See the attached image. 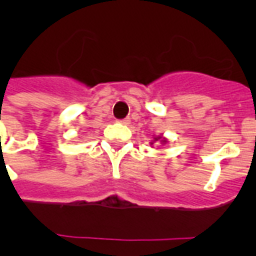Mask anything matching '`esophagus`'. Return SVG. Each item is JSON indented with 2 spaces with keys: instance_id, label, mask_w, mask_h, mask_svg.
<instances>
[{
  "instance_id": "34e87169",
  "label": "esophagus",
  "mask_w": 256,
  "mask_h": 256,
  "mask_svg": "<svg viewBox=\"0 0 256 256\" xmlns=\"http://www.w3.org/2000/svg\"><path fill=\"white\" fill-rule=\"evenodd\" d=\"M118 122H119L120 124H124V126H128V124L130 123V118H124V119H119Z\"/></svg>"
}]
</instances>
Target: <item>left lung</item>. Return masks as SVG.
Wrapping results in <instances>:
<instances>
[{
  "label": "left lung",
  "instance_id": "obj_1",
  "mask_svg": "<svg viewBox=\"0 0 256 256\" xmlns=\"http://www.w3.org/2000/svg\"><path fill=\"white\" fill-rule=\"evenodd\" d=\"M159 140H160V142H162V144H165V142H166L165 140H162V137H156L155 141H159Z\"/></svg>",
  "mask_w": 256,
  "mask_h": 256
}]
</instances>
